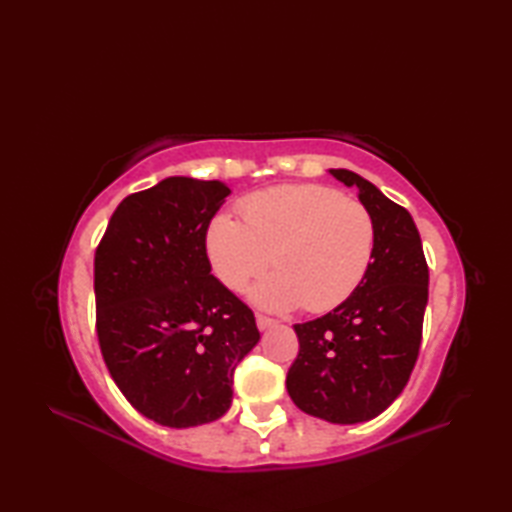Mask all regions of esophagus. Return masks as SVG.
<instances>
[{
    "mask_svg": "<svg viewBox=\"0 0 512 512\" xmlns=\"http://www.w3.org/2000/svg\"><path fill=\"white\" fill-rule=\"evenodd\" d=\"M277 321L266 317V314H257V328L259 330H268V328H275Z\"/></svg>",
    "mask_w": 512,
    "mask_h": 512,
    "instance_id": "esophagus-1",
    "label": "esophagus"
}]
</instances>
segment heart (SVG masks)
Here are the masks:
<instances>
[{"instance_id": "obj_1", "label": "heart", "mask_w": 512, "mask_h": 512, "mask_svg": "<svg viewBox=\"0 0 512 512\" xmlns=\"http://www.w3.org/2000/svg\"><path fill=\"white\" fill-rule=\"evenodd\" d=\"M239 222L215 217L206 250L226 288L246 290L273 262L275 275L253 290L270 310L303 303L325 312L361 286L374 257L376 226L367 206L325 184H284L248 195Z\"/></svg>"}]
</instances>
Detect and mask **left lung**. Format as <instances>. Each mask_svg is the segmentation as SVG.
Returning <instances> with one entry per match:
<instances>
[{"instance_id":"left-lung-1","label":"left lung","mask_w":512,"mask_h":512,"mask_svg":"<svg viewBox=\"0 0 512 512\" xmlns=\"http://www.w3.org/2000/svg\"><path fill=\"white\" fill-rule=\"evenodd\" d=\"M374 217V257L350 297L323 317L297 323L299 354L286 387L292 402L314 418L356 424L394 402L418 361L429 266L420 233L405 206L385 198L372 182L332 169Z\"/></svg>"}]
</instances>
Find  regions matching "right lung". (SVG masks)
I'll list each match as a JSON object with an SVG mask.
<instances>
[{"label":"right lung","mask_w":512,"mask_h":512,"mask_svg":"<svg viewBox=\"0 0 512 512\" xmlns=\"http://www.w3.org/2000/svg\"><path fill=\"white\" fill-rule=\"evenodd\" d=\"M231 189L167 178L116 206L94 253L96 336L116 387L162 427L224 416L255 314L211 275L206 231Z\"/></svg>","instance_id":"obj_1"}]
</instances>
